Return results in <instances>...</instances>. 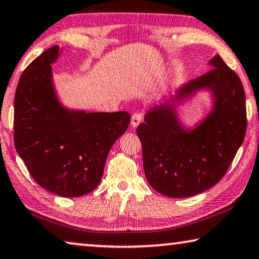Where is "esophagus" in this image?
<instances>
[{"mask_svg": "<svg viewBox=\"0 0 259 259\" xmlns=\"http://www.w3.org/2000/svg\"><path fill=\"white\" fill-rule=\"evenodd\" d=\"M142 120H143V115L141 113L133 114V116H131V125H133L134 128H136L139 123L142 122Z\"/></svg>", "mask_w": 259, "mask_h": 259, "instance_id": "1", "label": "esophagus"}]
</instances>
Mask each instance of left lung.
<instances>
[{
    "instance_id": "1",
    "label": "left lung",
    "mask_w": 259,
    "mask_h": 259,
    "mask_svg": "<svg viewBox=\"0 0 259 259\" xmlns=\"http://www.w3.org/2000/svg\"><path fill=\"white\" fill-rule=\"evenodd\" d=\"M211 70L183 84L175 97L146 113L137 128L147 182L160 194L184 198L218 183L227 171L247 130L245 94L240 77L219 55ZM208 89L213 107L195 128L181 124L175 104Z\"/></svg>"
}]
</instances>
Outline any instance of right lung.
Wrapping results in <instances>:
<instances>
[{"mask_svg": "<svg viewBox=\"0 0 259 259\" xmlns=\"http://www.w3.org/2000/svg\"><path fill=\"white\" fill-rule=\"evenodd\" d=\"M59 55V46L48 48L19 78L15 146L39 186L59 196L79 197L99 186L107 155L128 129L130 114L63 107L57 99L51 65Z\"/></svg>", "mask_w": 259, "mask_h": 259, "instance_id": "add662e5", "label": "right lung"}]
</instances>
